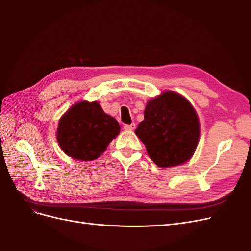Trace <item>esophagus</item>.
<instances>
[{
	"label": "esophagus",
	"instance_id": "obj_1",
	"mask_svg": "<svg viewBox=\"0 0 251 251\" xmlns=\"http://www.w3.org/2000/svg\"><path fill=\"white\" fill-rule=\"evenodd\" d=\"M135 127H136V125H135V124L126 125V126H124V128H125L126 131H134V130H135Z\"/></svg>",
	"mask_w": 251,
	"mask_h": 251
}]
</instances>
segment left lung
Segmentation results:
<instances>
[{"instance_id":"8db88e82","label":"left lung","mask_w":251,"mask_h":251,"mask_svg":"<svg viewBox=\"0 0 251 251\" xmlns=\"http://www.w3.org/2000/svg\"><path fill=\"white\" fill-rule=\"evenodd\" d=\"M144 119L135 130L151 160L159 168H173L187 162L200 137L199 117L184 96L165 91L151 98Z\"/></svg>"}]
</instances>
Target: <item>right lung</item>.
Listing matches in <instances>:
<instances>
[{"instance_id": "1", "label": "right lung", "mask_w": 251, "mask_h": 251, "mask_svg": "<svg viewBox=\"0 0 251 251\" xmlns=\"http://www.w3.org/2000/svg\"><path fill=\"white\" fill-rule=\"evenodd\" d=\"M118 121L105 114L98 101L74 103L60 117L56 139L60 149L79 161H92L118 136Z\"/></svg>"}]
</instances>
